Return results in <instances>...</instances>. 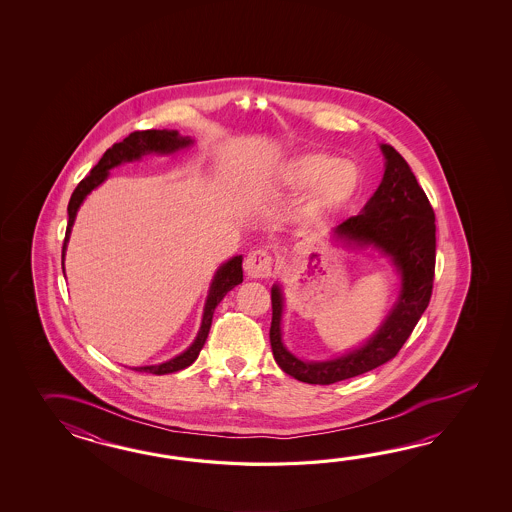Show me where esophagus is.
Returning a JSON list of instances; mask_svg holds the SVG:
<instances>
[{"label": "esophagus", "mask_w": 512, "mask_h": 512, "mask_svg": "<svg viewBox=\"0 0 512 512\" xmlns=\"http://www.w3.org/2000/svg\"><path fill=\"white\" fill-rule=\"evenodd\" d=\"M243 267L251 278H269L272 274V256L263 249L249 252L243 261Z\"/></svg>", "instance_id": "esophagus-1"}]
</instances>
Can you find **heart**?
Here are the masks:
<instances>
[{"mask_svg":"<svg viewBox=\"0 0 512 512\" xmlns=\"http://www.w3.org/2000/svg\"><path fill=\"white\" fill-rule=\"evenodd\" d=\"M289 181L296 188L313 190V203L322 212H337L357 197L362 185L359 166L338 161L329 153H307L289 164Z\"/></svg>","mask_w":512,"mask_h":512,"instance_id":"obj_1","label":"heart"}]
</instances>
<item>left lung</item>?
<instances>
[{
  "label": "left lung",
  "mask_w": 512,
  "mask_h": 512,
  "mask_svg": "<svg viewBox=\"0 0 512 512\" xmlns=\"http://www.w3.org/2000/svg\"><path fill=\"white\" fill-rule=\"evenodd\" d=\"M386 170L382 183L360 216L346 219L335 238L375 245L399 267L403 289L399 302L377 335L364 348L329 362H302L283 348L280 318L282 294L272 287V355L287 375L307 384H333L375 370L393 359L430 304L435 274V214L403 155L382 144Z\"/></svg>",
  "instance_id": "left-lung-1"
}]
</instances>
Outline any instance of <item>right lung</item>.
<instances>
[{
	"mask_svg": "<svg viewBox=\"0 0 512 512\" xmlns=\"http://www.w3.org/2000/svg\"><path fill=\"white\" fill-rule=\"evenodd\" d=\"M190 139H183L177 135V131L166 130H144L133 131L122 142H115L111 148L106 150L102 155V159L98 161L97 166L89 172V174L78 183L73 196L69 199L67 205V214H69V221H67L66 238H64V247H62V269H64V252H66L67 240H69V232L73 227V221L77 216V210L84 197L100 185L106 177H108L109 168L117 166L122 161H133L139 159L144 153L157 152V153H170L185 148L190 144ZM243 282V271H241V256H236L232 260L227 261L221 269H219L212 287H210V294H208L207 305H205V315H203V324L199 329L196 342L186 349L185 353H181L179 357L168 360L159 366H144V368H135V371H146V373H153V375H164V373H174V371L185 370L194 360L197 359L199 351L205 346L207 342L208 331L212 326V316L218 307L219 302L223 300V296L229 293L230 289H234L238 283Z\"/></svg>",
	"mask_w": 512,
	"mask_h": 512,
	"instance_id": "1",
	"label": "right lung"
}]
</instances>
